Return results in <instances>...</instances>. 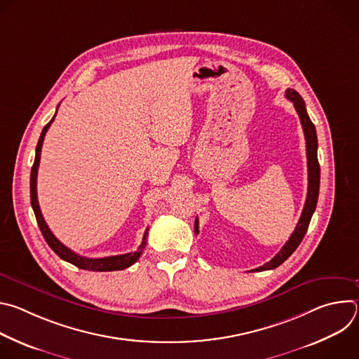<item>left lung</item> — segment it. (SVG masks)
<instances>
[{
  "label": "left lung",
  "instance_id": "left-lung-1",
  "mask_svg": "<svg viewBox=\"0 0 359 359\" xmlns=\"http://www.w3.org/2000/svg\"><path fill=\"white\" fill-rule=\"evenodd\" d=\"M287 99H290L294 108L299 116L301 126L304 130L305 136V146H306V166H309V191H306V198L304 209L301 213V217L295 226V230L290 236L288 241L283 245V248L277 252L274 259H271L269 263L264 266L251 270V271H264V270H274L280 264H283L290 255L297 250L299 243L302 241L306 230H309L311 217L316 212L317 208V201H318V193H320V163H318V156H317V149H318V140H317V130L314 123L311 122L309 114H306L305 109V102L301 97V95L294 90V89H287L285 90ZM194 234H198V220L196 219L194 222Z\"/></svg>",
  "mask_w": 359,
  "mask_h": 359
}]
</instances>
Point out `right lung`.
I'll return each instance as SVG.
<instances>
[{
	"mask_svg": "<svg viewBox=\"0 0 359 359\" xmlns=\"http://www.w3.org/2000/svg\"><path fill=\"white\" fill-rule=\"evenodd\" d=\"M58 111V109H57ZM57 115V114H55ZM54 118L50 119L42 129L36 149H35V161L31 169V182H29V189H31V206L34 209L35 217H36V223L39 226V230L45 238V241L48 243V245L53 248L60 257L74 266H76L78 269L82 270H89V271H118V270H123L130 267L132 264H135L137 262V259L142 255V251L146 247V241H147V229L144 231L142 244L137 247L136 251L128 252V254H121V255H112V257H102V259H88L83 257V255L76 254L75 251H72L71 248H68L67 245H64L54 234L53 231L49 230L48 224L45 223L41 209H39V204H38V196H36V175H38V166H39V159H41V149H42V143H43V137L45 133L48 130V128L50 126V123L54 122Z\"/></svg>",
	"mask_w": 359,
	"mask_h": 359,
	"instance_id": "obj_1",
	"label": "right lung"
}]
</instances>
